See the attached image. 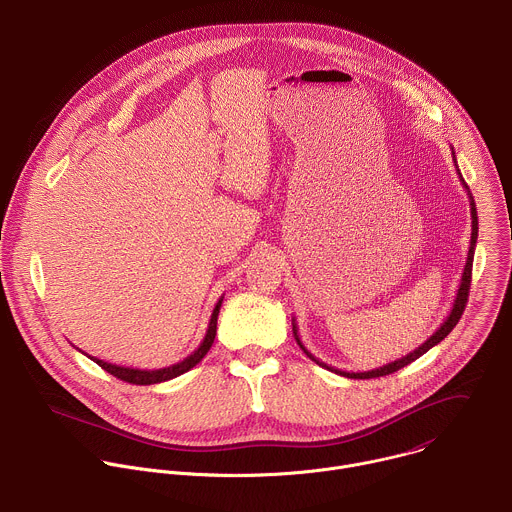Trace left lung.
Masks as SVG:
<instances>
[{
	"label": "left lung",
	"mask_w": 512,
	"mask_h": 512,
	"mask_svg": "<svg viewBox=\"0 0 512 512\" xmlns=\"http://www.w3.org/2000/svg\"><path fill=\"white\" fill-rule=\"evenodd\" d=\"M453 161H455V165H457V157H455V151H453ZM457 173H459V179L463 181V187L467 189V195H469V203H471V247H469V253H467V263H465V269H463V277H461V285H459V291H457V297H455V303H453V309H451V313H449V317L443 321V325L421 345V347H417L415 351H411L409 355H405V357H401V359H397V361H393V363H387V365H383V367H379V369H373V371H363V373H349V371H341V369H335V367H329L327 363H323V361H319L315 355H311L307 349H305V345L301 343V337H299V329H297V323H295V319H293V333H295V339H297V343H299V347L305 351V355L311 359V361H315L319 367H325V369H329V371H333V373H337V375H343V377H347V379H375V377H385V375H391V373H395V371H399V369H403V367H407L409 363H413V361H417L421 355H425L429 349H433L435 345H439L453 329H455V325L459 323V319H461V315H463V311H465V305H467V299H469V289H471V273H473V259H475V247H477V237H479V217H477V205H475V199H473V195H471V191H469V187H467V183H465V179H463V175H461V171H459V167H457Z\"/></svg>",
	"instance_id": "8db88e82"
}]
</instances>
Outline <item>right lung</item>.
<instances>
[{"label": "right lung", "mask_w": 512, "mask_h": 512, "mask_svg": "<svg viewBox=\"0 0 512 512\" xmlns=\"http://www.w3.org/2000/svg\"><path fill=\"white\" fill-rule=\"evenodd\" d=\"M221 303H223V297H219V301L215 303V309L211 313V319H209V327H207V333L201 341V345L189 355L185 357L183 361L175 363V365H169V367H163V369H153V371H147V369H133V367H119V365H113V363H107V361H101L97 357H89L93 363H97L101 369H105L107 373H111L113 377L125 381V383H133V385H155V383H163V381H169V379H175L183 373H187L189 369H193L205 355L207 351L211 349L213 341H215V335H217V317H219V309H221Z\"/></svg>", "instance_id": "1"}]
</instances>
